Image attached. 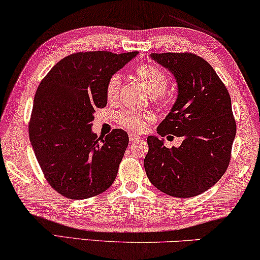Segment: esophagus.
Returning a JSON list of instances; mask_svg holds the SVG:
<instances>
[{
	"label": "esophagus",
	"instance_id": "34e87169",
	"mask_svg": "<svg viewBox=\"0 0 260 260\" xmlns=\"http://www.w3.org/2000/svg\"><path fill=\"white\" fill-rule=\"evenodd\" d=\"M129 138H130V142H133V143H135L136 141H140L141 140V136L140 135H137L136 133H130L129 134Z\"/></svg>",
	"mask_w": 260,
	"mask_h": 260
}]
</instances>
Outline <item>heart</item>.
I'll list each match as a JSON object with an SVG mask.
<instances>
[{"instance_id": "obj_1", "label": "heart", "mask_w": 260, "mask_h": 260, "mask_svg": "<svg viewBox=\"0 0 260 260\" xmlns=\"http://www.w3.org/2000/svg\"><path fill=\"white\" fill-rule=\"evenodd\" d=\"M136 74L151 95L161 94L168 85V78L166 73L154 65H148V63L141 65L136 70ZM120 83H122V78L119 74H113L109 79L108 85H106V97L110 101L116 97ZM117 120L127 129L142 130L150 120V117L140 116L130 111H122L117 116Z\"/></svg>"}]
</instances>
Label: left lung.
<instances>
[{
  "instance_id": "1",
  "label": "left lung",
  "mask_w": 260,
  "mask_h": 260,
  "mask_svg": "<svg viewBox=\"0 0 260 260\" xmlns=\"http://www.w3.org/2000/svg\"><path fill=\"white\" fill-rule=\"evenodd\" d=\"M175 78L177 98L157 126L161 137H182L167 148L157 136L147 138L144 168L150 182L175 198H193L218 182L231 159L237 126L229 91L213 67L190 53H151Z\"/></svg>"
}]
</instances>
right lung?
I'll use <instances>...</instances> for the list:
<instances>
[{
    "label": "right lung",
    "instance_id": "add662e5",
    "mask_svg": "<svg viewBox=\"0 0 260 260\" xmlns=\"http://www.w3.org/2000/svg\"><path fill=\"white\" fill-rule=\"evenodd\" d=\"M137 54H71L39 85L29 122L30 143L46 179L62 197H94L115 181L129 136L113 129L101 140L92 131V120L95 110L108 103L110 78Z\"/></svg>",
    "mask_w": 260,
    "mask_h": 260
}]
</instances>
